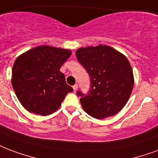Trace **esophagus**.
Listing matches in <instances>:
<instances>
[{"label":"esophagus","instance_id":"esophagus-1","mask_svg":"<svg viewBox=\"0 0 158 158\" xmlns=\"http://www.w3.org/2000/svg\"><path fill=\"white\" fill-rule=\"evenodd\" d=\"M73 89H74V91H76L78 89V84H74V86H73Z\"/></svg>","mask_w":158,"mask_h":158}]
</instances>
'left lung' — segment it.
<instances>
[{"label": "left lung", "instance_id": "left-lung-1", "mask_svg": "<svg viewBox=\"0 0 158 158\" xmlns=\"http://www.w3.org/2000/svg\"><path fill=\"white\" fill-rule=\"evenodd\" d=\"M75 55L91 82L88 94L77 92L84 111L98 119L118 114L127 103L134 84L129 61L114 48L102 44L79 48Z\"/></svg>", "mask_w": 158, "mask_h": 158}]
</instances>
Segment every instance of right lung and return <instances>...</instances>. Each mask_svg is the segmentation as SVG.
<instances>
[{
	"label": "right lung",
	"instance_id": "1",
	"mask_svg": "<svg viewBox=\"0 0 158 158\" xmlns=\"http://www.w3.org/2000/svg\"><path fill=\"white\" fill-rule=\"evenodd\" d=\"M70 55L69 50L41 45L15 60L12 68V86L26 110L47 116L60 108L68 93L73 92L60 70Z\"/></svg>",
	"mask_w": 158,
	"mask_h": 158
}]
</instances>
